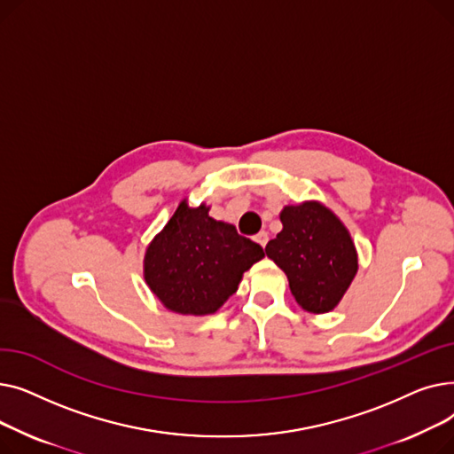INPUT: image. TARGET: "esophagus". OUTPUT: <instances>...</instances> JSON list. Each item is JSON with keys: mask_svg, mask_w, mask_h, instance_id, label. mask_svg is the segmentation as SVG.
Instances as JSON below:
<instances>
[{"mask_svg": "<svg viewBox=\"0 0 454 454\" xmlns=\"http://www.w3.org/2000/svg\"><path fill=\"white\" fill-rule=\"evenodd\" d=\"M254 241L259 245V247H267V243H269V233L267 231H259L255 237H254Z\"/></svg>", "mask_w": 454, "mask_h": 454, "instance_id": "esophagus-1", "label": "esophagus"}]
</instances>
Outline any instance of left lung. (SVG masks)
<instances>
[{
    "instance_id": "1",
    "label": "left lung",
    "mask_w": 454,
    "mask_h": 454,
    "mask_svg": "<svg viewBox=\"0 0 454 454\" xmlns=\"http://www.w3.org/2000/svg\"><path fill=\"white\" fill-rule=\"evenodd\" d=\"M283 230L265 247L287 274L298 305L309 313H329L351 285L359 259L351 235L329 207L317 200L285 206Z\"/></svg>"
}]
</instances>
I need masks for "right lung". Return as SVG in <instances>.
Listing matches in <instances>:
<instances>
[{"instance_id": "right-lung-1", "label": "right lung", "mask_w": 454, "mask_h": 454, "mask_svg": "<svg viewBox=\"0 0 454 454\" xmlns=\"http://www.w3.org/2000/svg\"><path fill=\"white\" fill-rule=\"evenodd\" d=\"M209 206L180 202L147 247L143 276L154 296L173 313L204 317L219 311L263 248L235 226L215 221Z\"/></svg>"}]
</instances>
